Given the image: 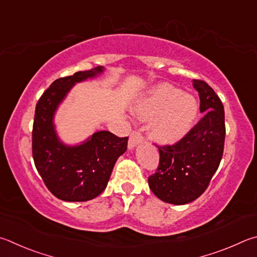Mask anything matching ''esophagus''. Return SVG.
<instances>
[{
	"label": "esophagus",
	"mask_w": 257,
	"mask_h": 257,
	"mask_svg": "<svg viewBox=\"0 0 257 257\" xmlns=\"http://www.w3.org/2000/svg\"><path fill=\"white\" fill-rule=\"evenodd\" d=\"M144 141V137L142 136V134L139 132H133L132 135L129 137V142H128V148L133 149L137 146V145L142 144Z\"/></svg>",
	"instance_id": "34e87169"
}]
</instances>
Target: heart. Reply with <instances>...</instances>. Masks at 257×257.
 I'll use <instances>...</instances> for the list:
<instances>
[{"instance_id":"obj_1","label":"heart","mask_w":257,"mask_h":257,"mask_svg":"<svg viewBox=\"0 0 257 257\" xmlns=\"http://www.w3.org/2000/svg\"><path fill=\"white\" fill-rule=\"evenodd\" d=\"M199 106L193 95L182 93L169 83H161L148 90L133 108L141 120H151V137L163 145L183 139L198 118Z\"/></svg>"}]
</instances>
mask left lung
Instances as JSON below:
<instances>
[{
  "instance_id": "obj_1",
  "label": "left lung",
  "mask_w": 257,
  "mask_h": 257,
  "mask_svg": "<svg viewBox=\"0 0 257 257\" xmlns=\"http://www.w3.org/2000/svg\"><path fill=\"white\" fill-rule=\"evenodd\" d=\"M203 118L173 146H163L160 165L148 177L149 189L162 201L186 204L201 195L220 164L225 144V112L220 99L206 82L193 80Z\"/></svg>"
}]
</instances>
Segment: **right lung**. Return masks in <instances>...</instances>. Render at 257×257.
Listing matches in <instances>:
<instances>
[{"label":"right lung","mask_w":257,"mask_h":257,"mask_svg":"<svg viewBox=\"0 0 257 257\" xmlns=\"http://www.w3.org/2000/svg\"><path fill=\"white\" fill-rule=\"evenodd\" d=\"M103 66L53 82L36 105L32 156L36 169L56 198L83 202L96 198L108 185L113 166L127 151L128 137L106 130L96 132L78 145H66L56 132L54 118L59 104L76 83L101 75Z\"/></svg>","instance_id":"1"}]
</instances>
